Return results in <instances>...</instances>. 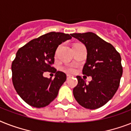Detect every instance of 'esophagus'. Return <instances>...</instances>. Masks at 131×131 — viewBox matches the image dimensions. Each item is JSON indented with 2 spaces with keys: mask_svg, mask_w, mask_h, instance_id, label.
<instances>
[{
  "mask_svg": "<svg viewBox=\"0 0 131 131\" xmlns=\"http://www.w3.org/2000/svg\"><path fill=\"white\" fill-rule=\"evenodd\" d=\"M71 75H67V80H68V79H70V78H71Z\"/></svg>",
  "mask_w": 131,
  "mask_h": 131,
  "instance_id": "34e87169",
  "label": "esophagus"
}]
</instances>
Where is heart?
I'll use <instances>...</instances> for the list:
<instances>
[{
  "label": "heart",
  "instance_id": "b5f03b06",
  "mask_svg": "<svg viewBox=\"0 0 131 131\" xmlns=\"http://www.w3.org/2000/svg\"><path fill=\"white\" fill-rule=\"evenodd\" d=\"M64 70L69 73H74L75 71H76L75 67H73V66H67V67H64Z\"/></svg>",
  "mask_w": 131,
  "mask_h": 131
}]
</instances>
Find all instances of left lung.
Masks as SVG:
<instances>
[{
  "label": "left lung",
  "mask_w": 131,
  "mask_h": 131,
  "mask_svg": "<svg viewBox=\"0 0 131 131\" xmlns=\"http://www.w3.org/2000/svg\"><path fill=\"white\" fill-rule=\"evenodd\" d=\"M71 36L85 44L88 51L83 74L92 77L86 84L77 76L78 84L73 89V95L81 106L90 110L103 106L110 100L118 89L123 75L121 55L111 43L95 34H73Z\"/></svg>",
  "instance_id": "8db88e82"
}]
</instances>
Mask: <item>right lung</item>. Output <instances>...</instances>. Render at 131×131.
Listing matches in <instances>:
<instances>
[{"mask_svg": "<svg viewBox=\"0 0 131 131\" xmlns=\"http://www.w3.org/2000/svg\"><path fill=\"white\" fill-rule=\"evenodd\" d=\"M68 34L48 33L34 39L20 48L12 62V81L17 93L23 100L35 108L50 104L67 79L62 71L52 67L58 45L71 39ZM48 71L55 73L54 79L43 76Z\"/></svg>", "mask_w": 131, "mask_h": 131, "instance_id": "add662e5", "label": "right lung"}]
</instances>
